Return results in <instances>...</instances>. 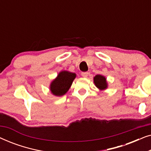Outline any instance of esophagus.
<instances>
[{"instance_id": "obj_1", "label": "esophagus", "mask_w": 151, "mask_h": 151, "mask_svg": "<svg viewBox=\"0 0 151 151\" xmlns=\"http://www.w3.org/2000/svg\"><path fill=\"white\" fill-rule=\"evenodd\" d=\"M88 72H82L81 73V76L84 78H86L88 76Z\"/></svg>"}]
</instances>
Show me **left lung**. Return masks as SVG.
Instances as JSON below:
<instances>
[{
	"instance_id": "left-lung-1",
	"label": "left lung",
	"mask_w": 151,
	"mask_h": 151,
	"mask_svg": "<svg viewBox=\"0 0 151 151\" xmlns=\"http://www.w3.org/2000/svg\"><path fill=\"white\" fill-rule=\"evenodd\" d=\"M94 83L96 86L100 90L105 89L107 87L106 78L103 76L97 75L94 77Z\"/></svg>"
}]
</instances>
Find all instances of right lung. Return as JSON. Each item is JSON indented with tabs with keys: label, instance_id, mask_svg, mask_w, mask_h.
I'll return each instance as SVG.
<instances>
[{
	"label": "right lung",
	"instance_id": "obj_1",
	"mask_svg": "<svg viewBox=\"0 0 151 151\" xmlns=\"http://www.w3.org/2000/svg\"><path fill=\"white\" fill-rule=\"evenodd\" d=\"M76 76V73H74L67 71H61L58 77L51 82L50 86L51 93L56 96L65 95L69 89Z\"/></svg>",
	"mask_w": 151,
	"mask_h": 151
}]
</instances>
